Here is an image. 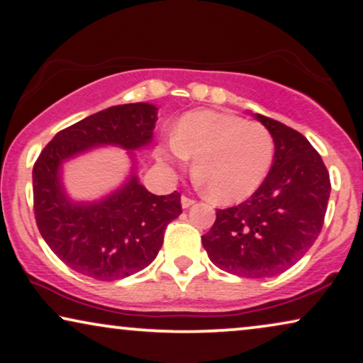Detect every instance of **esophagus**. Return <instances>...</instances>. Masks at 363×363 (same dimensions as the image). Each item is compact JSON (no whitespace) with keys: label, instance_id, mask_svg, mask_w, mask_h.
<instances>
[{"label":"esophagus","instance_id":"esophagus-1","mask_svg":"<svg viewBox=\"0 0 363 363\" xmlns=\"http://www.w3.org/2000/svg\"><path fill=\"white\" fill-rule=\"evenodd\" d=\"M181 203H182L184 208H189L191 206H194V203H196V201H194V199H191V197H187V196H182Z\"/></svg>","mask_w":363,"mask_h":363}]
</instances>
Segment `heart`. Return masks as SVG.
Returning <instances> with one entry per match:
<instances>
[{
    "instance_id": "heart-1",
    "label": "heart",
    "mask_w": 363,
    "mask_h": 363,
    "mask_svg": "<svg viewBox=\"0 0 363 363\" xmlns=\"http://www.w3.org/2000/svg\"><path fill=\"white\" fill-rule=\"evenodd\" d=\"M166 162L194 160V172L218 202L233 203L258 191L272 169L274 141L263 125L218 111H192L177 123L172 143L157 147Z\"/></svg>"
}]
</instances>
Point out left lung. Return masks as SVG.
Instances as JSON below:
<instances>
[{
    "instance_id": "obj_1",
    "label": "left lung",
    "mask_w": 363,
    "mask_h": 363,
    "mask_svg": "<svg viewBox=\"0 0 363 363\" xmlns=\"http://www.w3.org/2000/svg\"><path fill=\"white\" fill-rule=\"evenodd\" d=\"M255 118L273 136L272 169L248 201L217 208L202 245L223 272L269 278L299 262L319 237L330 179L323 157L299 131L268 116Z\"/></svg>"
}]
</instances>
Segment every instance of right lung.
I'll return each instance as SVG.
<instances>
[{
	"label": "right lung",
	"mask_w": 363,
	"mask_h": 363,
	"mask_svg": "<svg viewBox=\"0 0 363 363\" xmlns=\"http://www.w3.org/2000/svg\"><path fill=\"white\" fill-rule=\"evenodd\" d=\"M157 108L126 104L86 116L59 131L33 167L35 223L49 248L85 277L115 281L145 269L162 247L167 223L182 213L181 194L155 196L131 172L99 202L75 203L60 181L64 161L95 146L141 150L152 140Z\"/></svg>",
	"instance_id": "obj_1"
}]
</instances>
